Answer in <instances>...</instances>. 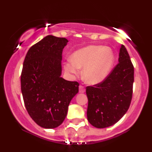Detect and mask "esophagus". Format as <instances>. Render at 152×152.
<instances>
[{
	"label": "esophagus",
	"instance_id": "1",
	"mask_svg": "<svg viewBox=\"0 0 152 152\" xmlns=\"http://www.w3.org/2000/svg\"><path fill=\"white\" fill-rule=\"evenodd\" d=\"M79 93H84L85 88L83 86H79Z\"/></svg>",
	"mask_w": 152,
	"mask_h": 152
}]
</instances>
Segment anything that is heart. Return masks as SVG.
<instances>
[{
	"instance_id": "obj_1",
	"label": "heart",
	"mask_w": 152,
	"mask_h": 152,
	"mask_svg": "<svg viewBox=\"0 0 152 152\" xmlns=\"http://www.w3.org/2000/svg\"><path fill=\"white\" fill-rule=\"evenodd\" d=\"M114 63L115 53L111 48L91 45L74 51L64 66L68 73L74 75H78L83 68V80L88 84L96 85L107 77Z\"/></svg>"
}]
</instances>
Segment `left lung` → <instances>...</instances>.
<instances>
[{"instance_id": "8db88e82", "label": "left lung", "mask_w": 152, "mask_h": 152, "mask_svg": "<svg viewBox=\"0 0 152 152\" xmlns=\"http://www.w3.org/2000/svg\"><path fill=\"white\" fill-rule=\"evenodd\" d=\"M134 66L126 48L121 45L118 64L102 82L86 87L87 118L99 129L112 126L129 108L133 94Z\"/></svg>"}]
</instances>
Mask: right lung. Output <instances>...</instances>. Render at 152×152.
I'll return each instance as SVG.
<instances>
[{"instance_id": "obj_1", "label": "right lung", "mask_w": 152, "mask_h": 152, "mask_svg": "<svg viewBox=\"0 0 152 152\" xmlns=\"http://www.w3.org/2000/svg\"><path fill=\"white\" fill-rule=\"evenodd\" d=\"M65 38L47 36L31 46L20 76L21 92L28 113L38 126L56 128L63 123L71 99L78 92L76 81L61 76Z\"/></svg>"}]
</instances>
